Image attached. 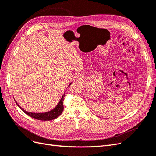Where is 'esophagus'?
<instances>
[{"label": "esophagus", "mask_w": 156, "mask_h": 156, "mask_svg": "<svg viewBox=\"0 0 156 156\" xmlns=\"http://www.w3.org/2000/svg\"><path fill=\"white\" fill-rule=\"evenodd\" d=\"M79 77V76H78V77Z\"/></svg>", "instance_id": "esophagus-1"}]
</instances>
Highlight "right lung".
Listing matches in <instances>:
<instances>
[{
	"instance_id": "1",
	"label": "right lung",
	"mask_w": 156,
	"mask_h": 156,
	"mask_svg": "<svg viewBox=\"0 0 156 156\" xmlns=\"http://www.w3.org/2000/svg\"><path fill=\"white\" fill-rule=\"evenodd\" d=\"M72 84V83H71L69 85L70 86L71 84ZM65 96V94L64 93V94L62 95V98H61L60 100L59 101L58 103L57 104L54 108L53 109L48 111V112H29L27 111H25V109H23V108L18 104L17 103V101H16V103H17V106L20 107L21 109L24 112L25 114H27V115H29V116L33 118V119H35L37 120H45V121H48V120H54L56 118L58 117L61 114H62V112L64 110V106H63V101H64V98Z\"/></svg>"
}]
</instances>
